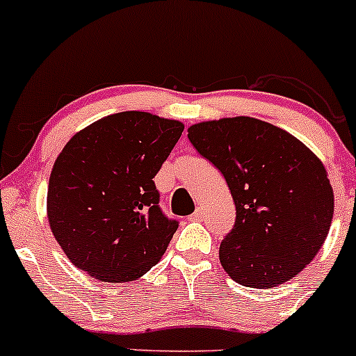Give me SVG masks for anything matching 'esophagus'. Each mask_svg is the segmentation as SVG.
<instances>
[{"mask_svg":"<svg viewBox=\"0 0 356 356\" xmlns=\"http://www.w3.org/2000/svg\"><path fill=\"white\" fill-rule=\"evenodd\" d=\"M203 217H205V211H203V209H197V210H195L193 215H190L188 220H191V222H202Z\"/></svg>","mask_w":356,"mask_h":356,"instance_id":"obj_1","label":"esophagus"}]
</instances>
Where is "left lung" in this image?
Masks as SVG:
<instances>
[{
  "label": "left lung",
  "mask_w": 356,
  "mask_h": 356,
  "mask_svg": "<svg viewBox=\"0 0 356 356\" xmlns=\"http://www.w3.org/2000/svg\"><path fill=\"white\" fill-rule=\"evenodd\" d=\"M195 149L220 170L235 203V225L220 264L238 284L270 289L309 264L334 210L319 159L281 127L237 115L188 127Z\"/></svg>",
  "instance_id": "left-lung-1"
}]
</instances>
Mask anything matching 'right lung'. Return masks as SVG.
<instances>
[{
    "instance_id": "1",
    "label": "right lung",
    "mask_w": 356,
    "mask_h": 356,
    "mask_svg": "<svg viewBox=\"0 0 356 356\" xmlns=\"http://www.w3.org/2000/svg\"><path fill=\"white\" fill-rule=\"evenodd\" d=\"M185 126L141 111L83 127L54 163L47 215L75 267L102 282H129L166 252L178 229L159 209L153 178Z\"/></svg>"
}]
</instances>
